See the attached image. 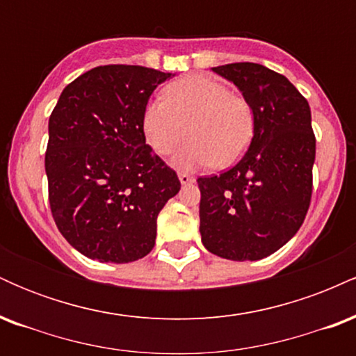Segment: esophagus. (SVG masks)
Here are the masks:
<instances>
[{
	"label": "esophagus",
	"instance_id": "obj_1",
	"mask_svg": "<svg viewBox=\"0 0 356 356\" xmlns=\"http://www.w3.org/2000/svg\"><path fill=\"white\" fill-rule=\"evenodd\" d=\"M179 181H181V184L182 186H189V184H192L195 181L194 177H192V175H189V174H184V172H179Z\"/></svg>",
	"mask_w": 356,
	"mask_h": 356
}]
</instances>
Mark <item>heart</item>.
<instances>
[{"mask_svg":"<svg viewBox=\"0 0 356 356\" xmlns=\"http://www.w3.org/2000/svg\"><path fill=\"white\" fill-rule=\"evenodd\" d=\"M191 136L179 150L174 165L181 169L227 167L246 152L254 134L251 104L234 95L229 87L204 75H194L169 85L164 99L147 104L142 130L147 144L167 155Z\"/></svg>","mask_w":356,"mask_h":356,"instance_id":"1","label":"heart"}]
</instances>
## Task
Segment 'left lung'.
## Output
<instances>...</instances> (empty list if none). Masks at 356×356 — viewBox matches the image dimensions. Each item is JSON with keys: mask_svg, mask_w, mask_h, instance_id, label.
Here are the masks:
<instances>
[{"mask_svg": "<svg viewBox=\"0 0 356 356\" xmlns=\"http://www.w3.org/2000/svg\"><path fill=\"white\" fill-rule=\"evenodd\" d=\"M212 72L251 104L254 134L234 167L197 179L202 244L224 259H263L296 234L308 212L316 152L312 110L284 75L259 63Z\"/></svg>", "mask_w": 356, "mask_h": 356, "instance_id": "8db88e82", "label": "left lung"}]
</instances>
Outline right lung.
<instances>
[{"mask_svg": "<svg viewBox=\"0 0 356 356\" xmlns=\"http://www.w3.org/2000/svg\"><path fill=\"white\" fill-rule=\"evenodd\" d=\"M170 76L136 65L97 67L67 85L53 108L44 155L51 214L90 259L124 264L149 254L159 212L181 191L142 130L150 95Z\"/></svg>", "mask_w": 356, "mask_h": 356, "instance_id": "right-lung-1", "label": "right lung"}]
</instances>
